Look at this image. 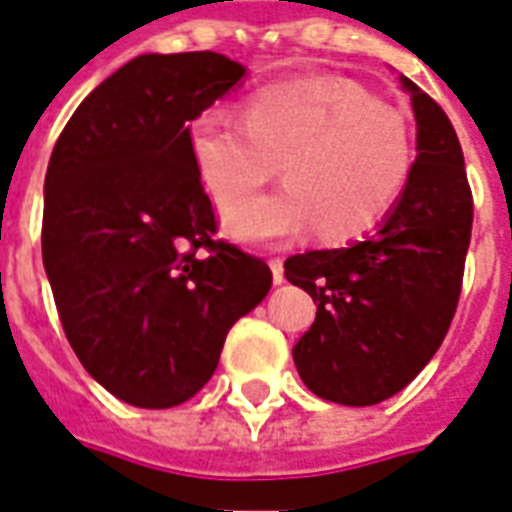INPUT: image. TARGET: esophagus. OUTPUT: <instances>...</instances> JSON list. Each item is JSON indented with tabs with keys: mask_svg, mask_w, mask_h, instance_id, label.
I'll use <instances>...</instances> for the list:
<instances>
[{
	"mask_svg": "<svg viewBox=\"0 0 512 512\" xmlns=\"http://www.w3.org/2000/svg\"><path fill=\"white\" fill-rule=\"evenodd\" d=\"M268 266H271V271H274V282H282L285 279V268H282V257H271L268 260Z\"/></svg>",
	"mask_w": 512,
	"mask_h": 512,
	"instance_id": "esophagus-1",
	"label": "esophagus"
}]
</instances>
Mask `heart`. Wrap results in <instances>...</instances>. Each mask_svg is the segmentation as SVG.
<instances>
[{
  "label": "heart",
  "instance_id": "heart-1",
  "mask_svg": "<svg viewBox=\"0 0 512 512\" xmlns=\"http://www.w3.org/2000/svg\"><path fill=\"white\" fill-rule=\"evenodd\" d=\"M191 158L222 208L263 189L282 168L288 186L227 213L249 241L288 238L318 224L326 241L370 233L395 211L414 172L408 120L348 79H307L257 90L244 117L202 112Z\"/></svg>",
  "mask_w": 512,
  "mask_h": 512
}]
</instances>
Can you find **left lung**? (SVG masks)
Masks as SVG:
<instances>
[{
	"label": "left lung",
	"mask_w": 512,
	"mask_h": 512,
	"mask_svg": "<svg viewBox=\"0 0 512 512\" xmlns=\"http://www.w3.org/2000/svg\"><path fill=\"white\" fill-rule=\"evenodd\" d=\"M417 161L406 194L367 241L285 260V277L318 301L293 362L310 392L376 406L419 376L461 299L474 202L450 117L417 84Z\"/></svg>",
	"instance_id": "left-lung-1"
}]
</instances>
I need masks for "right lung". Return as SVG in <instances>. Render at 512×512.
I'll list each match as a JSON object with an SVG mask.
<instances>
[{
  "label": "right lung",
  "instance_id": "1",
  "mask_svg": "<svg viewBox=\"0 0 512 512\" xmlns=\"http://www.w3.org/2000/svg\"><path fill=\"white\" fill-rule=\"evenodd\" d=\"M213 51L142 54L95 87L51 153L43 266L84 370L131 406L208 384L233 323L271 288L266 260L216 238L191 120L241 82Z\"/></svg>",
  "mask_w": 512,
  "mask_h": 512
}]
</instances>
